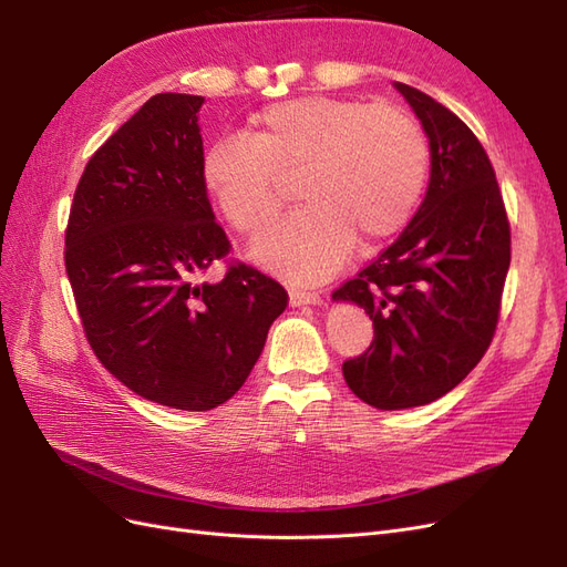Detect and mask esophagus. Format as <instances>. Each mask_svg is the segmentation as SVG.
Returning a JSON list of instances; mask_svg holds the SVG:
<instances>
[{
	"label": "esophagus",
	"instance_id": "obj_1",
	"mask_svg": "<svg viewBox=\"0 0 567 567\" xmlns=\"http://www.w3.org/2000/svg\"><path fill=\"white\" fill-rule=\"evenodd\" d=\"M288 300L293 307H302V305H319L321 296L315 293V290H300V288H290L288 290Z\"/></svg>",
	"mask_w": 567,
	"mask_h": 567
}]
</instances>
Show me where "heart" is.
<instances>
[{
  "mask_svg": "<svg viewBox=\"0 0 567 567\" xmlns=\"http://www.w3.org/2000/svg\"><path fill=\"white\" fill-rule=\"evenodd\" d=\"M305 203L257 238L252 260L288 281L312 284L350 255L400 234L427 175L419 123L394 106L296 96L250 115L248 134H225L200 153L205 194L244 234L277 217L281 182L296 177Z\"/></svg>",
  "mask_w": 567,
  "mask_h": 567,
  "instance_id": "heart-1",
  "label": "heart"
}]
</instances>
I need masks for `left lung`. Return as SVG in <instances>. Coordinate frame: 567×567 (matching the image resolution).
Segmentation results:
<instances>
[{"mask_svg": "<svg viewBox=\"0 0 567 567\" xmlns=\"http://www.w3.org/2000/svg\"><path fill=\"white\" fill-rule=\"evenodd\" d=\"M431 146L425 198L379 260L333 300L373 319L371 348L342 364L348 388L394 411L456 388L489 348L511 265V229L492 163L458 115L394 82Z\"/></svg>", "mask_w": 567, "mask_h": 567, "instance_id": "left-lung-1", "label": "left lung"}]
</instances>
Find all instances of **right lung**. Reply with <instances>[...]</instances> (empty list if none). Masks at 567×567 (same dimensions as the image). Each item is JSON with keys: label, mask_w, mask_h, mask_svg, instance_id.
Listing matches in <instances>:
<instances>
[{"label": "right lung", "mask_w": 567, "mask_h": 567, "mask_svg": "<svg viewBox=\"0 0 567 567\" xmlns=\"http://www.w3.org/2000/svg\"><path fill=\"white\" fill-rule=\"evenodd\" d=\"M205 104L156 94L90 158L65 229V271L99 362L142 398L208 411L238 392L286 290L229 252L200 184Z\"/></svg>", "instance_id": "1"}]
</instances>
